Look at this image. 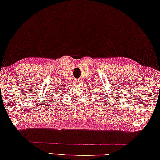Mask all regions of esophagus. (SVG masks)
Wrapping results in <instances>:
<instances>
[{
	"instance_id": "1",
	"label": "esophagus",
	"mask_w": 160,
	"mask_h": 160,
	"mask_svg": "<svg viewBox=\"0 0 160 160\" xmlns=\"http://www.w3.org/2000/svg\"><path fill=\"white\" fill-rule=\"evenodd\" d=\"M76 82H78V81H76Z\"/></svg>"
}]
</instances>
